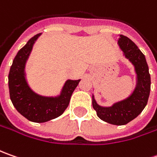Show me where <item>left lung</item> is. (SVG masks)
I'll use <instances>...</instances> for the list:
<instances>
[{"label":"left lung","instance_id":"obj_1","mask_svg":"<svg viewBox=\"0 0 157 157\" xmlns=\"http://www.w3.org/2000/svg\"><path fill=\"white\" fill-rule=\"evenodd\" d=\"M117 44L125 58L133 64L136 72V86L124 100L114 102L110 106H102L97 103L93 94V107L98 117L113 125H125L136 118L148 103L150 93V75L145 56L128 37L119 35Z\"/></svg>","mask_w":157,"mask_h":157}]
</instances>
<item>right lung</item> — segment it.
<instances>
[{
    "label": "right lung",
    "mask_w": 157,
    "mask_h": 157,
    "mask_svg": "<svg viewBox=\"0 0 157 157\" xmlns=\"http://www.w3.org/2000/svg\"><path fill=\"white\" fill-rule=\"evenodd\" d=\"M42 33L34 36L17 52L9 70L10 100L15 109L30 121L42 123L60 116L69 105L71 96L80 79H67L57 96H44L34 92L26 78L25 66L33 46Z\"/></svg>",
    "instance_id": "right-lung-1"
}]
</instances>
